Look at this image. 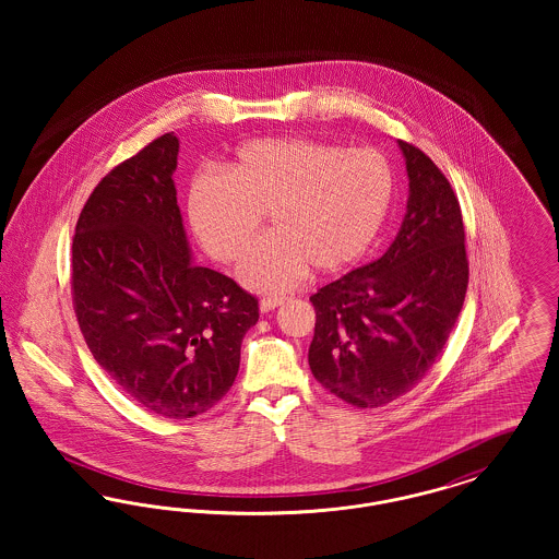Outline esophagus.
Masks as SVG:
<instances>
[{
    "instance_id": "1",
    "label": "esophagus",
    "mask_w": 559,
    "mask_h": 559,
    "mask_svg": "<svg viewBox=\"0 0 559 559\" xmlns=\"http://www.w3.org/2000/svg\"><path fill=\"white\" fill-rule=\"evenodd\" d=\"M285 299H287V297H283V295H274V297H264V299L260 301V310H262V312H270V310L278 308L281 304H285Z\"/></svg>"
}]
</instances>
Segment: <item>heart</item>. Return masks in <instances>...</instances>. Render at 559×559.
I'll list each match as a JSON object with an SVG mask.
<instances>
[{
    "label": "heart",
    "mask_w": 559,
    "mask_h": 559,
    "mask_svg": "<svg viewBox=\"0 0 559 559\" xmlns=\"http://www.w3.org/2000/svg\"><path fill=\"white\" fill-rule=\"evenodd\" d=\"M392 194V169L377 151H344L301 135L260 138L224 160L222 174L190 180L187 215L199 245L230 264L267 213L272 230L249 249L239 276L253 292L283 293L310 266L335 272L356 262L377 237Z\"/></svg>",
    "instance_id": "b5f03b06"
}]
</instances>
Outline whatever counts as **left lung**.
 I'll use <instances>...</instances> for the list:
<instances>
[{"instance_id": "1", "label": "left lung", "mask_w": 559, "mask_h": 559, "mask_svg": "<svg viewBox=\"0 0 559 559\" xmlns=\"http://www.w3.org/2000/svg\"><path fill=\"white\" fill-rule=\"evenodd\" d=\"M408 176L399 235L372 264L310 297L308 362L331 394L377 408L411 392L436 362L463 308L469 267L459 201L436 163L399 140Z\"/></svg>"}]
</instances>
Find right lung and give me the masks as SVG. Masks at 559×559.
<instances>
[{"mask_svg":"<svg viewBox=\"0 0 559 559\" xmlns=\"http://www.w3.org/2000/svg\"><path fill=\"white\" fill-rule=\"evenodd\" d=\"M165 133L123 160L83 205L73 239V301L96 362L140 406L190 419L226 396L258 299L188 245Z\"/></svg>","mask_w":559,"mask_h":559,"instance_id":"1","label":"right lung"}]
</instances>
